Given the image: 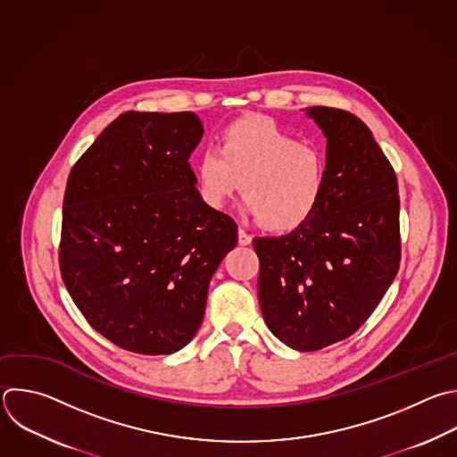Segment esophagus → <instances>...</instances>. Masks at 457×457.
I'll return each instance as SVG.
<instances>
[{"label": "esophagus", "mask_w": 457, "mask_h": 457, "mask_svg": "<svg viewBox=\"0 0 457 457\" xmlns=\"http://www.w3.org/2000/svg\"><path fill=\"white\" fill-rule=\"evenodd\" d=\"M251 235H247L244 229H238V244L240 245H249L251 244Z\"/></svg>", "instance_id": "34e87169"}]
</instances>
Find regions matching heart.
Masks as SVG:
<instances>
[{
  "label": "heart",
  "instance_id": "obj_1",
  "mask_svg": "<svg viewBox=\"0 0 457 457\" xmlns=\"http://www.w3.org/2000/svg\"><path fill=\"white\" fill-rule=\"evenodd\" d=\"M197 192L210 208H222L238 190L247 212L272 233L297 229L320 208L327 190V158L269 118L229 123L217 146L195 163Z\"/></svg>",
  "mask_w": 457,
  "mask_h": 457
}]
</instances>
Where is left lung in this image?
Returning a JSON list of instances; mask_svg holds the SVG:
<instances>
[{"label": "left lung", "instance_id": "left-lung-1", "mask_svg": "<svg viewBox=\"0 0 457 457\" xmlns=\"http://www.w3.org/2000/svg\"><path fill=\"white\" fill-rule=\"evenodd\" d=\"M327 136V190L309 222L283 237H256L258 299L269 330L316 352L355 334L400 267L395 170L355 114L307 112Z\"/></svg>", "mask_w": 457, "mask_h": 457}]
</instances>
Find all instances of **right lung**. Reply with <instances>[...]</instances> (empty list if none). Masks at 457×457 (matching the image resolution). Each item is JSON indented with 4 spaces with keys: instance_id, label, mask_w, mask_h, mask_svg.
I'll return each instance as SVG.
<instances>
[{
    "instance_id": "obj_1",
    "label": "right lung",
    "mask_w": 457,
    "mask_h": 457,
    "mask_svg": "<svg viewBox=\"0 0 457 457\" xmlns=\"http://www.w3.org/2000/svg\"><path fill=\"white\" fill-rule=\"evenodd\" d=\"M197 114L127 111L70 172L59 245L62 281L116 346L169 355L199 330L208 285L237 245L235 220L199 195L188 163Z\"/></svg>"
}]
</instances>
